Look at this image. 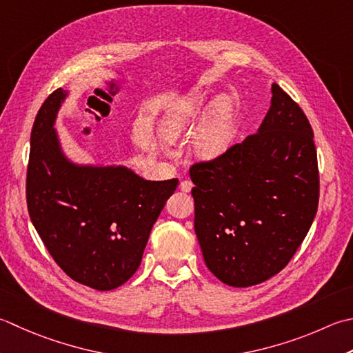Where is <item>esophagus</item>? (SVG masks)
<instances>
[{"label": "esophagus", "mask_w": 353, "mask_h": 353, "mask_svg": "<svg viewBox=\"0 0 353 353\" xmlns=\"http://www.w3.org/2000/svg\"><path fill=\"white\" fill-rule=\"evenodd\" d=\"M179 188H181L183 192H190L192 188V182L190 179H185V181H182L181 185H179Z\"/></svg>", "instance_id": "obj_1"}]
</instances>
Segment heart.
<instances>
[{
	"label": "heart",
	"instance_id": "heart-1",
	"mask_svg": "<svg viewBox=\"0 0 353 353\" xmlns=\"http://www.w3.org/2000/svg\"><path fill=\"white\" fill-rule=\"evenodd\" d=\"M205 108V98L199 90H191L171 101L163 110L161 131L168 141L188 136ZM236 134L234 103L230 98H220L203 127L197 131L192 151L200 159H214L230 147Z\"/></svg>",
	"mask_w": 353,
	"mask_h": 353
}]
</instances>
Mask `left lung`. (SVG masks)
<instances>
[{
	"mask_svg": "<svg viewBox=\"0 0 353 353\" xmlns=\"http://www.w3.org/2000/svg\"><path fill=\"white\" fill-rule=\"evenodd\" d=\"M190 176L205 263L230 286H254L279 274L319 208L314 131L299 103L277 84L257 133L192 163Z\"/></svg>",
	"mask_w": 353,
	"mask_h": 353,
	"instance_id": "obj_1",
	"label": "left lung"
}]
</instances>
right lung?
<instances>
[{
	"label": "right lung",
	"instance_id": "1",
	"mask_svg": "<svg viewBox=\"0 0 353 353\" xmlns=\"http://www.w3.org/2000/svg\"><path fill=\"white\" fill-rule=\"evenodd\" d=\"M62 88L41 105L30 134L26 199L34 230L68 277L110 291L133 277L177 179L143 181L123 167H78L61 153L53 122Z\"/></svg>",
	"mask_w": 353,
	"mask_h": 353
}]
</instances>
